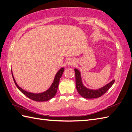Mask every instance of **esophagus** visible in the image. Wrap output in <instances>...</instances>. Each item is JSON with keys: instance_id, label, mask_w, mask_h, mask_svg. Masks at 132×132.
I'll use <instances>...</instances> for the list:
<instances>
[{"instance_id": "34e87169", "label": "esophagus", "mask_w": 132, "mask_h": 132, "mask_svg": "<svg viewBox=\"0 0 132 132\" xmlns=\"http://www.w3.org/2000/svg\"><path fill=\"white\" fill-rule=\"evenodd\" d=\"M74 62L73 61H69V63H68V64H70V65H73V64H74Z\"/></svg>"}]
</instances>
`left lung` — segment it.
I'll use <instances>...</instances> for the list:
<instances>
[{"instance_id": "1", "label": "left lung", "mask_w": 132, "mask_h": 132, "mask_svg": "<svg viewBox=\"0 0 132 132\" xmlns=\"http://www.w3.org/2000/svg\"><path fill=\"white\" fill-rule=\"evenodd\" d=\"M74 71H75L76 74V85L77 90L81 96L86 98V99H94V98H98L102 96L111 87V86L113 85L115 82L114 80H112L108 84L105 85L104 87L100 88L99 89H89L85 88L83 85L82 81H81L80 71L77 69H74Z\"/></svg>"}]
</instances>
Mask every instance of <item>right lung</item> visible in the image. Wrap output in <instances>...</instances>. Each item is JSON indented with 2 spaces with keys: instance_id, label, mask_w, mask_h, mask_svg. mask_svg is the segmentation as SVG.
Wrapping results in <instances>:
<instances>
[{
  "instance_id": "1",
  "label": "right lung",
  "mask_w": 132,
  "mask_h": 132,
  "mask_svg": "<svg viewBox=\"0 0 132 132\" xmlns=\"http://www.w3.org/2000/svg\"><path fill=\"white\" fill-rule=\"evenodd\" d=\"M63 71H64V68H61L60 69L55 75L54 82L52 84L51 87H50L47 90L45 91V92L41 93H33L26 92V90L22 89V88H21L20 87H19V86L17 85V84L16 83L12 71H11V73H12V76H13L14 83H15L16 87H17L18 89L20 90L22 93H23L26 96H27L29 98V99H32L33 100H35V101H36V102H45L52 99V98L54 97V96L55 95L57 92V89H58L60 78H61V77H62Z\"/></svg>"
}]
</instances>
